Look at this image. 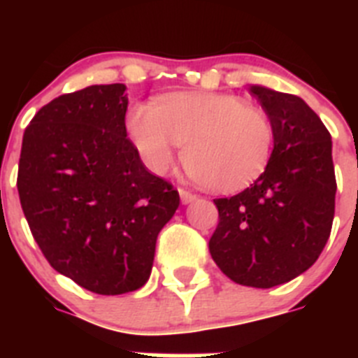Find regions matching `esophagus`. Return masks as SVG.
<instances>
[{
  "instance_id": "esophagus-1",
  "label": "esophagus",
  "mask_w": 358,
  "mask_h": 358,
  "mask_svg": "<svg viewBox=\"0 0 358 358\" xmlns=\"http://www.w3.org/2000/svg\"><path fill=\"white\" fill-rule=\"evenodd\" d=\"M179 195H181L182 204H189V202H194L195 199H197V195L192 194V192H188V189H182V188H179Z\"/></svg>"
}]
</instances>
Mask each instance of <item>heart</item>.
I'll return each instance as SVG.
<instances>
[{
    "label": "heart",
    "instance_id": "1",
    "mask_svg": "<svg viewBox=\"0 0 358 358\" xmlns=\"http://www.w3.org/2000/svg\"><path fill=\"white\" fill-rule=\"evenodd\" d=\"M127 132L150 172H169L179 148L195 179L213 192H235L265 170L274 131L260 107L227 93H173L138 103Z\"/></svg>",
    "mask_w": 358,
    "mask_h": 358
}]
</instances>
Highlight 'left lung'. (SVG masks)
I'll return each mask as SVG.
<instances>
[{
	"instance_id": "8db88e82",
	"label": "left lung",
	"mask_w": 358,
	"mask_h": 358,
	"mask_svg": "<svg viewBox=\"0 0 358 358\" xmlns=\"http://www.w3.org/2000/svg\"><path fill=\"white\" fill-rule=\"evenodd\" d=\"M274 131L273 154L249 188L215 199L210 252L238 285L271 289L303 274L324 249L335 213L331 136L296 94L249 85Z\"/></svg>"
}]
</instances>
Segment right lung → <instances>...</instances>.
Here are the masks:
<instances>
[{"label": "right lung", "instance_id": "right-lung-1", "mask_svg": "<svg viewBox=\"0 0 358 358\" xmlns=\"http://www.w3.org/2000/svg\"><path fill=\"white\" fill-rule=\"evenodd\" d=\"M123 84L90 85L55 98L23 136L17 192L46 260L102 296L150 278L156 240L179 194L152 176L127 138Z\"/></svg>", "mask_w": 358, "mask_h": 358}]
</instances>
